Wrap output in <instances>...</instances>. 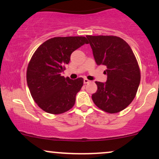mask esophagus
<instances>
[{"label":"esophagus","mask_w":159,"mask_h":159,"mask_svg":"<svg viewBox=\"0 0 159 159\" xmlns=\"http://www.w3.org/2000/svg\"><path fill=\"white\" fill-rule=\"evenodd\" d=\"M91 83V81H90V80H89L88 79H86V78H85V79H84V83L87 84V83Z\"/></svg>","instance_id":"1"}]
</instances>
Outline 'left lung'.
Returning <instances> with one entry per match:
<instances>
[{
	"label": "left lung",
	"instance_id": "obj_1",
	"mask_svg": "<svg viewBox=\"0 0 159 159\" xmlns=\"http://www.w3.org/2000/svg\"><path fill=\"white\" fill-rule=\"evenodd\" d=\"M98 66L107 67L106 83L95 82L97 91L92 95L99 109L116 113L126 108L136 97L140 83L138 62L130 46L119 37L87 35Z\"/></svg>",
	"mask_w": 159,
	"mask_h": 159
}]
</instances>
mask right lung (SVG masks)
I'll return each mask as SVG.
<instances>
[{"label":"right lung","instance_id":"obj_1","mask_svg":"<svg viewBox=\"0 0 159 159\" xmlns=\"http://www.w3.org/2000/svg\"><path fill=\"white\" fill-rule=\"evenodd\" d=\"M85 43H89L85 37H55L45 41L33 54L27 67V84L43 111L60 114L73 107L83 79L73 80L61 74L71 53Z\"/></svg>","mask_w":159,"mask_h":159}]
</instances>
